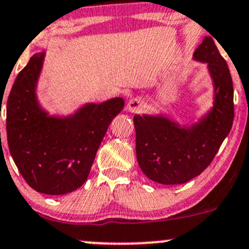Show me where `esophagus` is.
I'll list each match as a JSON object with an SVG mask.
<instances>
[{
  "mask_svg": "<svg viewBox=\"0 0 249 249\" xmlns=\"http://www.w3.org/2000/svg\"><path fill=\"white\" fill-rule=\"evenodd\" d=\"M143 107H144V102H143V99L139 97L133 98V99H131L129 104H127V108H129V111L133 112V113L141 112L142 110H143Z\"/></svg>",
  "mask_w": 249,
  "mask_h": 249,
  "instance_id": "obj_1",
  "label": "esophagus"
}]
</instances>
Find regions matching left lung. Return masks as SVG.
I'll use <instances>...</instances> for the list:
<instances>
[{
    "mask_svg": "<svg viewBox=\"0 0 249 249\" xmlns=\"http://www.w3.org/2000/svg\"><path fill=\"white\" fill-rule=\"evenodd\" d=\"M194 58L208 62L214 80V107L206 118L182 129L162 116L133 117L138 164L150 179L160 184H183L198 176L213 162L233 125V81L214 40L204 37Z\"/></svg>",
    "mask_w": 249,
    "mask_h": 249,
    "instance_id": "8db88e82",
    "label": "left lung"
}]
</instances>
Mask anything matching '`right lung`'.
Here are the masks:
<instances>
[{
  "mask_svg": "<svg viewBox=\"0 0 249 249\" xmlns=\"http://www.w3.org/2000/svg\"><path fill=\"white\" fill-rule=\"evenodd\" d=\"M43 56H32L8 97V146L29 187L47 195H64L86 182L108 125L123 110L124 100L89 104L64 119L48 117L35 97Z\"/></svg>",
  "mask_w": 249,
  "mask_h": 249,
  "instance_id": "1",
  "label": "right lung"
}]
</instances>
